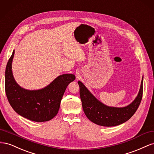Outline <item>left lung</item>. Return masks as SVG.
<instances>
[{
  "mask_svg": "<svg viewBox=\"0 0 154 154\" xmlns=\"http://www.w3.org/2000/svg\"><path fill=\"white\" fill-rule=\"evenodd\" d=\"M143 80L137 97L132 103L124 108L109 107L103 104L88 90L81 81H78L82 106L85 115L91 122L103 126H114L127 121L137 111L142 100Z\"/></svg>",
  "mask_w": 154,
  "mask_h": 154,
  "instance_id": "8db88e82",
  "label": "left lung"
}]
</instances>
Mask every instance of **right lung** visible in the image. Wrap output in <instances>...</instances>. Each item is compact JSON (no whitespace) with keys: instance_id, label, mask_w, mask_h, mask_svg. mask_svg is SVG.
Here are the masks:
<instances>
[{"instance_id":"obj_1","label":"right lung","mask_w":154,"mask_h":154,"mask_svg":"<svg viewBox=\"0 0 154 154\" xmlns=\"http://www.w3.org/2000/svg\"><path fill=\"white\" fill-rule=\"evenodd\" d=\"M14 53L13 51L8 60L5 72V91L9 103L17 113L29 120H51L59 112L66 88L75 77L73 74H64L42 90L23 89L17 84L13 76L11 63Z\"/></svg>"}]
</instances>
